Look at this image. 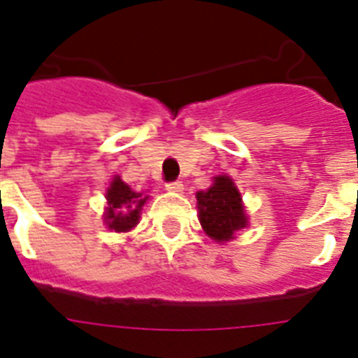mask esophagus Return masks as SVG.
Returning <instances> with one entry per match:
<instances>
[{
    "label": "esophagus",
    "mask_w": 358,
    "mask_h": 358,
    "mask_svg": "<svg viewBox=\"0 0 358 358\" xmlns=\"http://www.w3.org/2000/svg\"><path fill=\"white\" fill-rule=\"evenodd\" d=\"M166 189L169 192H173V194H181L182 189H185V186H182L181 181H172V182H166Z\"/></svg>",
    "instance_id": "esophagus-1"
}]
</instances>
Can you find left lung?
Here are the masks:
<instances>
[{"label": "left lung", "instance_id": "1", "mask_svg": "<svg viewBox=\"0 0 358 358\" xmlns=\"http://www.w3.org/2000/svg\"><path fill=\"white\" fill-rule=\"evenodd\" d=\"M197 208L204 231L218 242H227L235 231L248 226L238 189L226 176L215 177L210 189L199 192Z\"/></svg>", "mask_w": 358, "mask_h": 358}]
</instances>
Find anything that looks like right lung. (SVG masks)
I'll return each mask as SVG.
<instances>
[{"instance_id": "1", "label": "right lung", "mask_w": 358, "mask_h": 358, "mask_svg": "<svg viewBox=\"0 0 358 358\" xmlns=\"http://www.w3.org/2000/svg\"><path fill=\"white\" fill-rule=\"evenodd\" d=\"M107 201H109V208L106 213V222L109 229L129 231L138 224L140 210L147 197L134 192L120 177H115V181L110 182V188L107 189Z\"/></svg>"}]
</instances>
